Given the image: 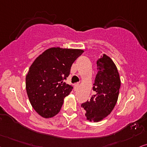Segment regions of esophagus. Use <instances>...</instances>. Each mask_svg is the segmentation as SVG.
Masks as SVG:
<instances>
[{"label": "esophagus", "instance_id": "1", "mask_svg": "<svg viewBox=\"0 0 147 147\" xmlns=\"http://www.w3.org/2000/svg\"><path fill=\"white\" fill-rule=\"evenodd\" d=\"M78 89H79V83H75L74 85V90L75 91H77Z\"/></svg>", "mask_w": 147, "mask_h": 147}]
</instances>
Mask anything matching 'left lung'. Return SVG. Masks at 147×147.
I'll return each mask as SVG.
<instances>
[{
    "instance_id": "obj_1",
    "label": "left lung",
    "mask_w": 147,
    "mask_h": 147,
    "mask_svg": "<svg viewBox=\"0 0 147 147\" xmlns=\"http://www.w3.org/2000/svg\"><path fill=\"white\" fill-rule=\"evenodd\" d=\"M96 64L98 72L93 87L95 94L81 105L87 119L94 122L102 120L113 110L121 86L117 68L110 57L103 54Z\"/></svg>"
}]
</instances>
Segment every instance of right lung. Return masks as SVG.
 <instances>
[{
	"label": "right lung",
	"mask_w": 147,
	"mask_h": 147,
	"mask_svg": "<svg viewBox=\"0 0 147 147\" xmlns=\"http://www.w3.org/2000/svg\"><path fill=\"white\" fill-rule=\"evenodd\" d=\"M83 52L81 49L52 47L34 61L26 77V88L33 109L44 118L60 112L72 85L65 83L72 64Z\"/></svg>",
	"instance_id": "obj_1"
}]
</instances>
